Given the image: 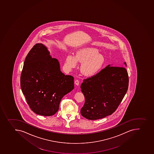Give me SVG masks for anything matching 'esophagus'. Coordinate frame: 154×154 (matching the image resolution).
<instances>
[{
  "instance_id": "obj_1",
  "label": "esophagus",
  "mask_w": 154,
  "mask_h": 154,
  "mask_svg": "<svg viewBox=\"0 0 154 154\" xmlns=\"http://www.w3.org/2000/svg\"><path fill=\"white\" fill-rule=\"evenodd\" d=\"M75 83L76 85H79V80H75Z\"/></svg>"
}]
</instances>
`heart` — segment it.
I'll return each instance as SVG.
<instances>
[{"label": "heart", "instance_id": "1", "mask_svg": "<svg viewBox=\"0 0 154 154\" xmlns=\"http://www.w3.org/2000/svg\"><path fill=\"white\" fill-rule=\"evenodd\" d=\"M82 63L81 72L85 76H93L97 75L104 67L105 58L100 54L97 49L86 47L76 52V56L69 54L66 59L65 66L68 69L76 68L78 63Z\"/></svg>", "mask_w": 154, "mask_h": 154}]
</instances>
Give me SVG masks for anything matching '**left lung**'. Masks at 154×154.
Returning a JSON list of instances; mask_svg holds the SVG:
<instances>
[{"instance_id":"8db88e82","label":"left lung","mask_w":154,"mask_h":154,"mask_svg":"<svg viewBox=\"0 0 154 154\" xmlns=\"http://www.w3.org/2000/svg\"><path fill=\"white\" fill-rule=\"evenodd\" d=\"M124 64L126 66V63ZM128 82L125 67L110 65L94 76L83 79L81 88L85 103L81 109L82 115L96 120L112 115L125 97Z\"/></svg>"}]
</instances>
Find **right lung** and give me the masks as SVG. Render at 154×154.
<instances>
[{"label":"right lung","mask_w":154,"mask_h":154,"mask_svg":"<svg viewBox=\"0 0 154 154\" xmlns=\"http://www.w3.org/2000/svg\"><path fill=\"white\" fill-rule=\"evenodd\" d=\"M73 79L62 72L58 60L52 58L47 47L37 43L25 59L20 85L32 111L51 116L58 111L63 97L73 90Z\"/></svg>","instance_id":"1"}]
</instances>
